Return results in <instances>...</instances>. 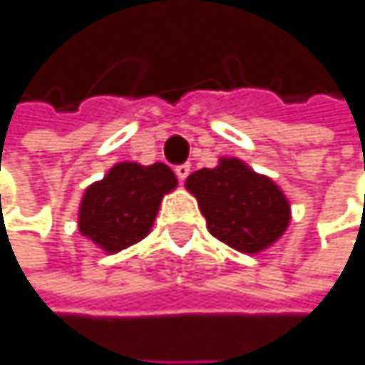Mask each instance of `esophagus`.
Listing matches in <instances>:
<instances>
[{"mask_svg": "<svg viewBox=\"0 0 365 365\" xmlns=\"http://www.w3.org/2000/svg\"><path fill=\"white\" fill-rule=\"evenodd\" d=\"M175 175L179 177V181H186V177L190 175V164H181L175 168Z\"/></svg>", "mask_w": 365, "mask_h": 365, "instance_id": "34e87169", "label": "esophagus"}]
</instances>
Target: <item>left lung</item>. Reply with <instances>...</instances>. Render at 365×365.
Instances as JSON below:
<instances>
[{
    "instance_id": "1",
    "label": "left lung",
    "mask_w": 365,
    "mask_h": 365,
    "mask_svg": "<svg viewBox=\"0 0 365 365\" xmlns=\"http://www.w3.org/2000/svg\"><path fill=\"white\" fill-rule=\"evenodd\" d=\"M186 190L197 199L212 236L240 253L270 249L292 220L283 190L238 158H220L214 168L192 173Z\"/></svg>"
}]
</instances>
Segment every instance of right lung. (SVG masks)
<instances>
[{
	"label": "right lung",
	"instance_id": "obj_1",
	"mask_svg": "<svg viewBox=\"0 0 365 365\" xmlns=\"http://www.w3.org/2000/svg\"><path fill=\"white\" fill-rule=\"evenodd\" d=\"M175 188L177 177L162 162H118L84 190L77 229L97 249L114 255L149 236L164 195Z\"/></svg>",
	"mask_w": 365,
	"mask_h": 365
}]
</instances>
